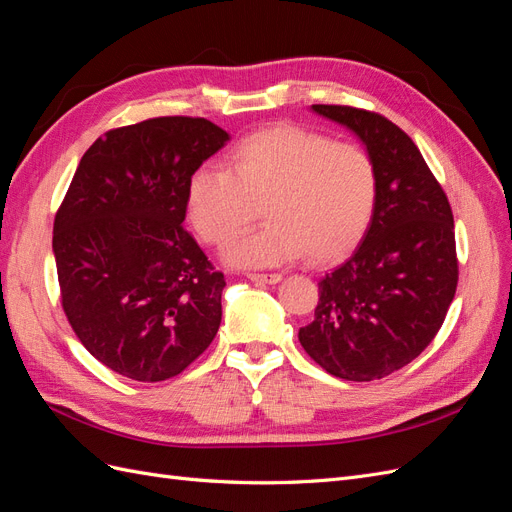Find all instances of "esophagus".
<instances>
[{"label":"esophagus","mask_w":512,"mask_h":512,"mask_svg":"<svg viewBox=\"0 0 512 512\" xmlns=\"http://www.w3.org/2000/svg\"><path fill=\"white\" fill-rule=\"evenodd\" d=\"M247 277H250V280L256 284H277L282 280L280 273H250Z\"/></svg>","instance_id":"obj_1"}]
</instances>
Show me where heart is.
<instances>
[{"label":"heart","mask_w":512,"mask_h":512,"mask_svg":"<svg viewBox=\"0 0 512 512\" xmlns=\"http://www.w3.org/2000/svg\"><path fill=\"white\" fill-rule=\"evenodd\" d=\"M228 170L200 166L188 179V218L200 241L222 247L237 267H275L307 254L327 265L350 254L374 222L380 175L356 143L292 123L247 134L228 153Z\"/></svg>","instance_id":"obj_1"}]
</instances>
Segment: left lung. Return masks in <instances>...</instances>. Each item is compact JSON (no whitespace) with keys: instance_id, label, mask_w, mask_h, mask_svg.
<instances>
[{"instance_id":"left-lung-1","label":"left lung","mask_w":512,"mask_h":512,"mask_svg":"<svg viewBox=\"0 0 512 512\" xmlns=\"http://www.w3.org/2000/svg\"><path fill=\"white\" fill-rule=\"evenodd\" d=\"M361 136L380 175L378 209L356 252L318 282L299 342L331 376L380 380L438 335L459 280L451 203L412 138L365 108L314 104Z\"/></svg>"}]
</instances>
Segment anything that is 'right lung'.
<instances>
[{"label": "right lung", "mask_w": 512, "mask_h": 512, "mask_svg": "<svg viewBox=\"0 0 512 512\" xmlns=\"http://www.w3.org/2000/svg\"><path fill=\"white\" fill-rule=\"evenodd\" d=\"M226 141L185 115L108 130L55 213L61 307L87 352L121 376L175 378L220 329L224 273L183 220L188 179Z\"/></svg>", "instance_id": "right-lung-1"}]
</instances>
